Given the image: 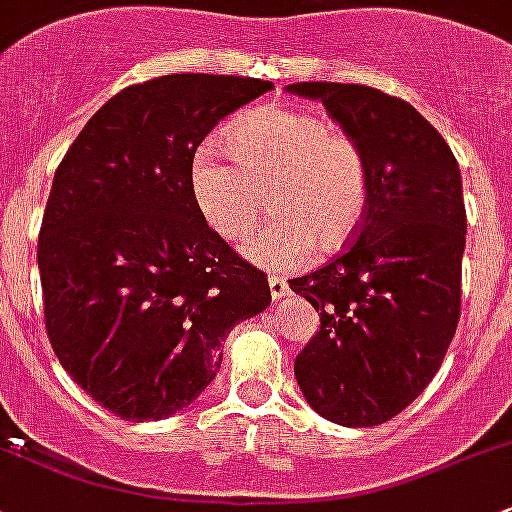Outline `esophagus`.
Wrapping results in <instances>:
<instances>
[{
  "mask_svg": "<svg viewBox=\"0 0 512 512\" xmlns=\"http://www.w3.org/2000/svg\"><path fill=\"white\" fill-rule=\"evenodd\" d=\"M270 294H272V299L287 297L289 287H287V282H284V277H270Z\"/></svg>",
  "mask_w": 512,
  "mask_h": 512,
  "instance_id": "esophagus-1",
  "label": "esophagus"
}]
</instances>
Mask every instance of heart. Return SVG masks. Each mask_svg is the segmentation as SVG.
Wrapping results in <instances>:
<instances>
[{"label": "heart", "mask_w": 512, "mask_h": 512, "mask_svg": "<svg viewBox=\"0 0 512 512\" xmlns=\"http://www.w3.org/2000/svg\"><path fill=\"white\" fill-rule=\"evenodd\" d=\"M223 157L211 144L193 152L188 184L198 213L223 240L252 230L270 188V223L242 255L270 270L299 267L311 255L341 250L363 225L373 196L365 149L331 120L297 107H255L223 132Z\"/></svg>", "instance_id": "heart-1"}]
</instances>
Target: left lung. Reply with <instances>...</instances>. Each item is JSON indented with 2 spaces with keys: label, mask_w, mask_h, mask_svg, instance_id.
I'll use <instances>...</instances> for the list:
<instances>
[{
  "label": "left lung",
  "mask_w": 512,
  "mask_h": 512,
  "mask_svg": "<svg viewBox=\"0 0 512 512\" xmlns=\"http://www.w3.org/2000/svg\"><path fill=\"white\" fill-rule=\"evenodd\" d=\"M358 139L373 171L363 225L289 287L321 328L294 360L306 402L343 427L400 414L437 375L461 314L466 208L444 137L410 102L355 83H294Z\"/></svg>",
  "instance_id": "left-lung-1"
}]
</instances>
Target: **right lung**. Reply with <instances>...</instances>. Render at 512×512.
<instances>
[{
    "label": "right lung",
    "instance_id": "add662e5",
    "mask_svg": "<svg viewBox=\"0 0 512 512\" xmlns=\"http://www.w3.org/2000/svg\"><path fill=\"white\" fill-rule=\"evenodd\" d=\"M274 83L174 73L129 85L58 164L39 233L53 353L105 410L157 422L191 405L235 324L270 306L267 274L198 213L193 152Z\"/></svg>",
    "mask_w": 512,
    "mask_h": 512
}]
</instances>
